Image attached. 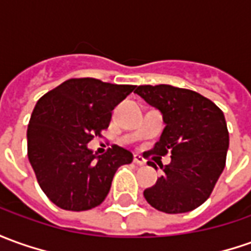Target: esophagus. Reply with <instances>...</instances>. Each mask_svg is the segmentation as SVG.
<instances>
[{
	"mask_svg": "<svg viewBox=\"0 0 251 251\" xmlns=\"http://www.w3.org/2000/svg\"><path fill=\"white\" fill-rule=\"evenodd\" d=\"M133 162H134L136 165H139V166L146 165V161H144V159H143V156H140V155H134V156H133Z\"/></svg>",
	"mask_w": 251,
	"mask_h": 251,
	"instance_id": "34e87169",
	"label": "esophagus"
}]
</instances>
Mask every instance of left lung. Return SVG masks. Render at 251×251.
Here are the masks:
<instances>
[{
  "label": "left lung",
  "mask_w": 251,
  "mask_h": 251,
  "mask_svg": "<svg viewBox=\"0 0 251 251\" xmlns=\"http://www.w3.org/2000/svg\"><path fill=\"white\" fill-rule=\"evenodd\" d=\"M134 93L159 110L165 124L150 154H172V162L161 166L165 175L144 191V198L169 214L197 209L226 168L229 134L224 114L202 95L172 85H141ZM148 165L156 169L154 162Z\"/></svg>",
  "instance_id": "8db88e82"
}]
</instances>
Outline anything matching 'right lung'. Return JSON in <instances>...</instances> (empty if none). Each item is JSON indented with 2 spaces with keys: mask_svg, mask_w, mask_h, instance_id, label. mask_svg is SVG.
<instances>
[{
  "mask_svg": "<svg viewBox=\"0 0 251 251\" xmlns=\"http://www.w3.org/2000/svg\"><path fill=\"white\" fill-rule=\"evenodd\" d=\"M134 85L73 78L41 97L27 129V155L41 190L60 209L82 211L103 202L130 151L112 146L93 154L88 143L107 129L111 111Z\"/></svg>",
  "mask_w": 251,
  "mask_h": 251,
  "instance_id": "1",
  "label": "right lung"
}]
</instances>
